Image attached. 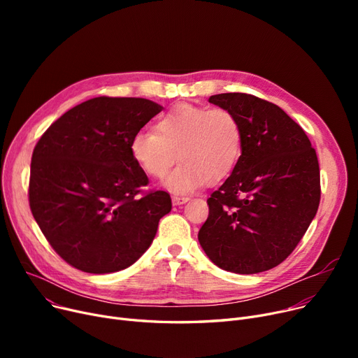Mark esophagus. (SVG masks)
Returning <instances> with one entry per match:
<instances>
[{
	"mask_svg": "<svg viewBox=\"0 0 358 358\" xmlns=\"http://www.w3.org/2000/svg\"><path fill=\"white\" fill-rule=\"evenodd\" d=\"M190 200V197L187 196H173V204L174 206H180V204H184Z\"/></svg>",
	"mask_w": 358,
	"mask_h": 358,
	"instance_id": "34e87169",
	"label": "esophagus"
}]
</instances>
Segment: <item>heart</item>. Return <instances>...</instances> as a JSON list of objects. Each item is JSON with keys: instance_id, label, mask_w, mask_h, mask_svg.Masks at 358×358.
Listing matches in <instances>:
<instances>
[{"instance_id": "1", "label": "heart", "mask_w": 358, "mask_h": 358, "mask_svg": "<svg viewBox=\"0 0 358 358\" xmlns=\"http://www.w3.org/2000/svg\"><path fill=\"white\" fill-rule=\"evenodd\" d=\"M243 148L239 119L224 108L178 104L157 123V131H139L130 141V155L145 174L164 178L177 159L181 164L168 176L173 193L193 192L204 181L219 182L236 168Z\"/></svg>"}]
</instances>
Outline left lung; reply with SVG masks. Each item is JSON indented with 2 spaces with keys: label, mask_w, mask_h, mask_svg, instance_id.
I'll use <instances>...</instances> for the list:
<instances>
[{
  "label": "left lung",
  "mask_w": 358,
  "mask_h": 358,
  "mask_svg": "<svg viewBox=\"0 0 358 358\" xmlns=\"http://www.w3.org/2000/svg\"><path fill=\"white\" fill-rule=\"evenodd\" d=\"M243 130L234 173L208 199L199 242L222 270L255 274L274 268L297 247L321 200L315 149L305 130L278 106L251 94H216Z\"/></svg>",
  "instance_id": "8db88e82"
}]
</instances>
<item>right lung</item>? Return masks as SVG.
I'll list each match as a JSON object with an SVG mask.
<instances>
[{"label":"right lung","mask_w":358,"mask_h":358,"mask_svg":"<svg viewBox=\"0 0 358 358\" xmlns=\"http://www.w3.org/2000/svg\"><path fill=\"white\" fill-rule=\"evenodd\" d=\"M162 110L135 97H96L68 110L36 143L29 182L34 220L68 264L91 274L116 273L150 247L166 192L143 193L149 180L130 141Z\"/></svg>","instance_id":"1"}]
</instances>
